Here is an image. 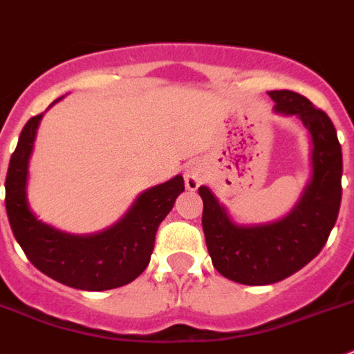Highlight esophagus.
<instances>
[{"instance_id": "1", "label": "esophagus", "mask_w": 354, "mask_h": 354, "mask_svg": "<svg viewBox=\"0 0 354 354\" xmlns=\"http://www.w3.org/2000/svg\"><path fill=\"white\" fill-rule=\"evenodd\" d=\"M204 183V170L203 166L198 165V162H188V165L184 166V184H186V188L195 192V189Z\"/></svg>"}]
</instances>
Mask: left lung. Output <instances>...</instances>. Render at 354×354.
Instances as JSON below:
<instances>
[{
	"mask_svg": "<svg viewBox=\"0 0 354 354\" xmlns=\"http://www.w3.org/2000/svg\"><path fill=\"white\" fill-rule=\"evenodd\" d=\"M277 115H295L308 130L309 179L295 206L273 223L244 224L213 189L201 186L203 230L213 268L246 286L275 284L320 253L337 223L342 201V148L328 113L291 90H273Z\"/></svg>",
	"mask_w": 354,
	"mask_h": 354,
	"instance_id": "obj_1",
	"label": "left lung"
}]
</instances>
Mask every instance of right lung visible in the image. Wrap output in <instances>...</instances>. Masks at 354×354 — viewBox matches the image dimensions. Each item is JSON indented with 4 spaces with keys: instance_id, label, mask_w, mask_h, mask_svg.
<instances>
[{
    "instance_id": "1",
    "label": "right lung",
    "mask_w": 354,
    "mask_h": 354,
    "mask_svg": "<svg viewBox=\"0 0 354 354\" xmlns=\"http://www.w3.org/2000/svg\"><path fill=\"white\" fill-rule=\"evenodd\" d=\"M41 119L43 113L21 130L5 180V206L17 244L41 273L68 288L104 291L130 284L150 262L157 227L184 192L183 175L145 189L118 223L101 232H63L37 218L26 194L28 162Z\"/></svg>"
}]
</instances>
